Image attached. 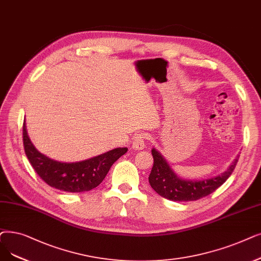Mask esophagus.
I'll list each match as a JSON object with an SVG mask.
<instances>
[{"instance_id": "obj_1", "label": "esophagus", "mask_w": 261, "mask_h": 261, "mask_svg": "<svg viewBox=\"0 0 261 261\" xmlns=\"http://www.w3.org/2000/svg\"><path fill=\"white\" fill-rule=\"evenodd\" d=\"M145 133H138L134 135V141H133V148L137 150H142L145 147Z\"/></svg>"}]
</instances>
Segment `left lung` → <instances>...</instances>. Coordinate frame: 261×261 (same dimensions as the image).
Segmentation results:
<instances>
[{
	"label": "left lung",
	"mask_w": 261,
	"mask_h": 261,
	"mask_svg": "<svg viewBox=\"0 0 261 261\" xmlns=\"http://www.w3.org/2000/svg\"><path fill=\"white\" fill-rule=\"evenodd\" d=\"M153 166L148 177L151 188L159 195L174 201H192L205 197L220 188L232 174L238 159H234L227 171L220 176L205 180H185L179 178L169 167L165 159L154 148L151 150Z\"/></svg>",
	"instance_id": "obj_1"
}]
</instances>
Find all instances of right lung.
I'll use <instances>...</instances> for the list:
<instances>
[{
    "instance_id": "1",
    "label": "right lung",
    "mask_w": 261,
    "mask_h": 261,
    "mask_svg": "<svg viewBox=\"0 0 261 261\" xmlns=\"http://www.w3.org/2000/svg\"><path fill=\"white\" fill-rule=\"evenodd\" d=\"M24 151L37 175L50 187L70 193L90 191L98 187L106 178L111 166L127 152L128 148H115L88 160L73 163L54 161L40 153L29 138L23 122Z\"/></svg>"
}]
</instances>
